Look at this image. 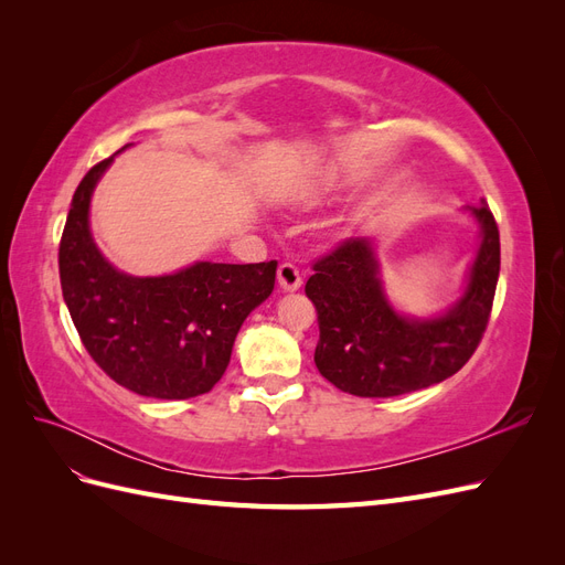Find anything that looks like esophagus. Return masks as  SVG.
<instances>
[{"instance_id":"1","label":"esophagus","mask_w":565,"mask_h":565,"mask_svg":"<svg viewBox=\"0 0 565 565\" xmlns=\"http://www.w3.org/2000/svg\"><path fill=\"white\" fill-rule=\"evenodd\" d=\"M278 285L282 292H297V289L301 287V276L297 266L292 264H280L278 268Z\"/></svg>"}]
</instances>
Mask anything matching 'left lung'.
Listing matches in <instances>:
<instances>
[{"instance_id":"8db88e82","label":"left lung","mask_w":565,"mask_h":565,"mask_svg":"<svg viewBox=\"0 0 565 565\" xmlns=\"http://www.w3.org/2000/svg\"><path fill=\"white\" fill-rule=\"evenodd\" d=\"M465 212L478 224V247L461 295L446 311H398L372 237H351L313 266L306 297L318 311L313 361L324 380L361 398H393L440 384L469 361L500 278V231L486 200Z\"/></svg>"}]
</instances>
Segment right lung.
<instances>
[{
  "label": "right lung",
  "instance_id": "1",
  "mask_svg": "<svg viewBox=\"0 0 565 565\" xmlns=\"http://www.w3.org/2000/svg\"><path fill=\"white\" fill-rule=\"evenodd\" d=\"M115 156L92 167L73 195L58 249L63 299L110 380L146 398H195L224 377L243 322L273 292L278 262H195L164 276L119 270L98 249L89 221Z\"/></svg>",
  "mask_w": 565,
  "mask_h": 565
}]
</instances>
